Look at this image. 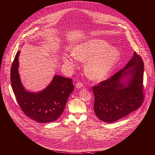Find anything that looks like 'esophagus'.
<instances>
[{
	"instance_id": "34e87169",
	"label": "esophagus",
	"mask_w": 155,
	"mask_h": 155,
	"mask_svg": "<svg viewBox=\"0 0 155 155\" xmlns=\"http://www.w3.org/2000/svg\"><path fill=\"white\" fill-rule=\"evenodd\" d=\"M75 86H76L77 88L80 89V88H81L83 86V84L82 83H81V82H78V83H76Z\"/></svg>"
}]
</instances>
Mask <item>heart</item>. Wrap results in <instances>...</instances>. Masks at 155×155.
Returning <instances> with one entry per match:
<instances>
[{"label": "heart", "instance_id": "obj_1", "mask_svg": "<svg viewBox=\"0 0 155 155\" xmlns=\"http://www.w3.org/2000/svg\"><path fill=\"white\" fill-rule=\"evenodd\" d=\"M72 55L77 60L87 61L84 67L87 76L95 80L106 77L116 66L120 59V51L101 39H90L74 47ZM66 64L74 62L68 55L63 57Z\"/></svg>", "mask_w": 155, "mask_h": 155}]
</instances>
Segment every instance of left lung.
<instances>
[{
	"label": "left lung",
	"instance_id": "left-lung-1",
	"mask_svg": "<svg viewBox=\"0 0 155 155\" xmlns=\"http://www.w3.org/2000/svg\"><path fill=\"white\" fill-rule=\"evenodd\" d=\"M144 64L134 53L127 64L111 78L92 87L94 110L103 122H116L138 109L143 101Z\"/></svg>",
	"mask_w": 155,
	"mask_h": 155
}]
</instances>
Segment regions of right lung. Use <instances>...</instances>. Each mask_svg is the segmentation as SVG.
Returning a JSON list of instances; mask_svg holds the SVG:
<instances>
[{"label": "right lung", "instance_id": "right-lung-1", "mask_svg": "<svg viewBox=\"0 0 155 155\" xmlns=\"http://www.w3.org/2000/svg\"><path fill=\"white\" fill-rule=\"evenodd\" d=\"M18 51L11 68V84L18 104L24 114L39 123L54 122L62 114L68 99L74 89L72 80L56 75L44 90L38 92L27 91L18 72Z\"/></svg>", "mask_w": 155, "mask_h": 155}]
</instances>
